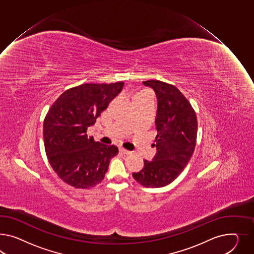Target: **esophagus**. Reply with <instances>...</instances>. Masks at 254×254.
Listing matches in <instances>:
<instances>
[{
	"instance_id": "obj_1",
	"label": "esophagus",
	"mask_w": 254,
	"mask_h": 254,
	"mask_svg": "<svg viewBox=\"0 0 254 254\" xmlns=\"http://www.w3.org/2000/svg\"><path fill=\"white\" fill-rule=\"evenodd\" d=\"M119 151H121V152H122V153H124V154H127V155H129V154H131V153H132V151H127V150L124 149V148H120V149H119Z\"/></svg>"
}]
</instances>
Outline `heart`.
I'll use <instances>...</instances> for the list:
<instances>
[{
    "mask_svg": "<svg viewBox=\"0 0 254 254\" xmlns=\"http://www.w3.org/2000/svg\"><path fill=\"white\" fill-rule=\"evenodd\" d=\"M147 94H150L147 90H142V91H140V92H138L137 93V95L136 96H137V95H147ZM135 96V97H136Z\"/></svg>",
    "mask_w": 254,
    "mask_h": 254,
    "instance_id": "b5f03b06",
    "label": "heart"
}]
</instances>
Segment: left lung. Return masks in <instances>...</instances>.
Returning a JSON list of instances; mask_svg holds the SVG:
<instances>
[{
  "mask_svg": "<svg viewBox=\"0 0 254 254\" xmlns=\"http://www.w3.org/2000/svg\"><path fill=\"white\" fill-rule=\"evenodd\" d=\"M157 97L155 119L157 152L152 161H144L143 168L133 173L134 179L146 188L170 184L184 170L196 146L198 122L191 104L178 88L159 81H143Z\"/></svg>",
  "mask_w": 254,
  "mask_h": 254,
  "instance_id": "obj_1",
  "label": "left lung"
}]
</instances>
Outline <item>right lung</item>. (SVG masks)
<instances>
[{"label":"right lung","instance_id":"obj_1","mask_svg":"<svg viewBox=\"0 0 254 254\" xmlns=\"http://www.w3.org/2000/svg\"><path fill=\"white\" fill-rule=\"evenodd\" d=\"M123 87L124 82L82 84L65 90L49 109L43 123L45 151L54 171L66 184L89 189L104 179L118 148L94 141L87 129Z\"/></svg>","mask_w":254,"mask_h":254}]
</instances>
